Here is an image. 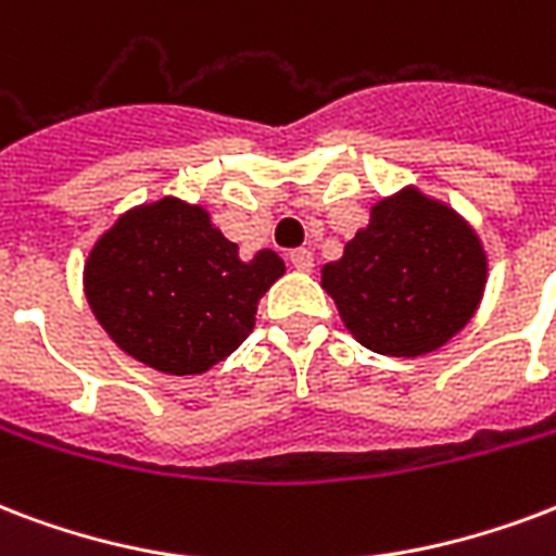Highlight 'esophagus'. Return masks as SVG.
Returning a JSON list of instances; mask_svg holds the SVG:
<instances>
[{
    "mask_svg": "<svg viewBox=\"0 0 556 556\" xmlns=\"http://www.w3.org/2000/svg\"><path fill=\"white\" fill-rule=\"evenodd\" d=\"M288 262H291L296 270H312V268H315V256H312V250H306V248L291 250V253H288Z\"/></svg>",
    "mask_w": 556,
    "mask_h": 556,
    "instance_id": "obj_1",
    "label": "esophagus"
}]
</instances>
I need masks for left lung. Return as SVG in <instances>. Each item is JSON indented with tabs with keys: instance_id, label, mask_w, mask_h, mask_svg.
Segmentation results:
<instances>
[{
	"instance_id": "obj_1",
	"label": "left lung",
	"mask_w": 556,
	"mask_h": 556,
	"mask_svg": "<svg viewBox=\"0 0 556 556\" xmlns=\"http://www.w3.org/2000/svg\"><path fill=\"white\" fill-rule=\"evenodd\" d=\"M486 256L452 206L402 189L372 206L344 256L320 270L341 320L362 346L414 358L452 341L476 315Z\"/></svg>"
}]
</instances>
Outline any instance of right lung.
I'll return each instance as SVG.
<instances>
[{
  "mask_svg": "<svg viewBox=\"0 0 556 556\" xmlns=\"http://www.w3.org/2000/svg\"><path fill=\"white\" fill-rule=\"evenodd\" d=\"M286 265L274 250L239 260L203 206L163 198L127 210L84 265L92 315L127 355L172 376L206 372L253 332Z\"/></svg>",
  "mask_w": 556,
  "mask_h": 556,
  "instance_id": "add662e5",
  "label": "right lung"
}]
</instances>
